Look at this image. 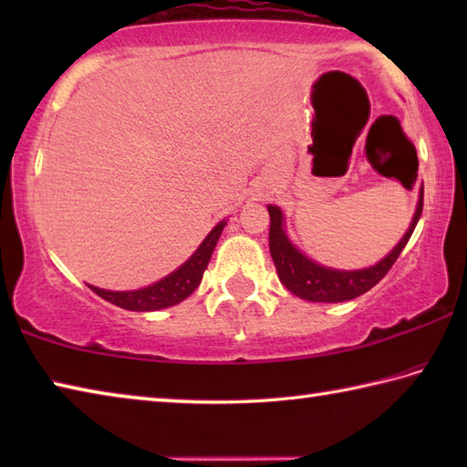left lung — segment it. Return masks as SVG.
<instances>
[{"instance_id":"left-lung-1","label":"left lung","mask_w":467,"mask_h":467,"mask_svg":"<svg viewBox=\"0 0 467 467\" xmlns=\"http://www.w3.org/2000/svg\"><path fill=\"white\" fill-rule=\"evenodd\" d=\"M422 200L424 187H420L414 218L406 234L401 236L400 243L387 253L381 262L370 267H362V270H334V267L313 262L311 257H306L288 239L286 228H284V214L278 205H267V212H270V253L280 282L292 295L311 300V303H344V300H352L365 295L367 290L373 288L391 270L395 259L404 251L418 220H420Z\"/></svg>"}]
</instances>
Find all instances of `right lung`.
I'll return each instance as SVG.
<instances>
[{
  "mask_svg": "<svg viewBox=\"0 0 467 467\" xmlns=\"http://www.w3.org/2000/svg\"><path fill=\"white\" fill-rule=\"evenodd\" d=\"M224 226L226 220L218 223L183 265L177 267L172 274L164 275L162 280L150 284V286L138 290H105L99 286H90V284L88 286L92 292H97L100 298H105L109 303L128 311H161L167 309V306L179 305L181 300H185L197 286H200L202 275L210 264V257L212 253H214V247L220 234H223Z\"/></svg>",
  "mask_w": 467,
  "mask_h": 467,
  "instance_id": "right-lung-1",
  "label": "right lung"
}]
</instances>
